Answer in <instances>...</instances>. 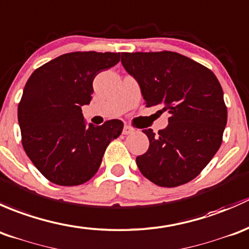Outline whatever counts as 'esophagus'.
<instances>
[{
	"label": "esophagus",
	"instance_id": "1",
	"mask_svg": "<svg viewBox=\"0 0 249 249\" xmlns=\"http://www.w3.org/2000/svg\"><path fill=\"white\" fill-rule=\"evenodd\" d=\"M133 132H134V128H132V127H130V125H127V124L124 125V130H122V133H124V135L130 134V133H133Z\"/></svg>",
	"mask_w": 249,
	"mask_h": 249
}]
</instances>
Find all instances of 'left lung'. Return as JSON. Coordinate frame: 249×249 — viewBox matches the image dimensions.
Wrapping results in <instances>:
<instances>
[{
  "label": "left lung",
  "instance_id": "1",
  "mask_svg": "<svg viewBox=\"0 0 249 249\" xmlns=\"http://www.w3.org/2000/svg\"><path fill=\"white\" fill-rule=\"evenodd\" d=\"M121 62L138 81L146 107L162 106L168 125L143 129L148 150L139 170L162 187L187 183L200 174L222 143L227 107L218 79L200 63L173 51L122 53Z\"/></svg>",
  "mask_w": 249,
  "mask_h": 249
}]
</instances>
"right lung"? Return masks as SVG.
Segmentation results:
<instances>
[{
  "instance_id": "add662e5",
  "label": "right lung",
  "mask_w": 249,
  "mask_h": 249,
  "mask_svg": "<svg viewBox=\"0 0 249 249\" xmlns=\"http://www.w3.org/2000/svg\"><path fill=\"white\" fill-rule=\"evenodd\" d=\"M120 61L116 53H71L36 69L18 107L22 146L36 168L53 183L78 186L102 163L110 142L124 124L110 120L87 124L81 107L89 106L97 74Z\"/></svg>"
}]
</instances>
